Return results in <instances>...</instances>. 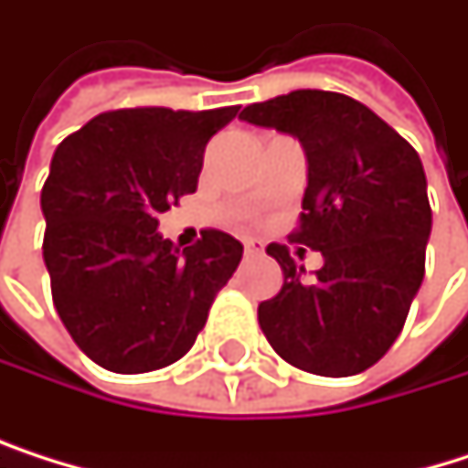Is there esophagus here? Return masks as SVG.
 Masks as SVG:
<instances>
[{"mask_svg": "<svg viewBox=\"0 0 468 468\" xmlns=\"http://www.w3.org/2000/svg\"><path fill=\"white\" fill-rule=\"evenodd\" d=\"M245 253H250V256L261 253V242H256V239H245Z\"/></svg>", "mask_w": 468, "mask_h": 468, "instance_id": "34e87169", "label": "esophagus"}]
</instances>
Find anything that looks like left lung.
Masks as SVG:
<instances>
[{"label":"left lung","instance_id":"1","mask_svg":"<svg viewBox=\"0 0 468 468\" xmlns=\"http://www.w3.org/2000/svg\"><path fill=\"white\" fill-rule=\"evenodd\" d=\"M239 118L301 140L309 185L292 239L325 259L306 278L286 245H270L283 286L259 303V325L292 367L358 375L394 345L425 278L433 215L422 159L369 107L331 90H292Z\"/></svg>","mask_w":468,"mask_h":468}]
</instances>
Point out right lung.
Returning <instances> with one entry per match:
<instances>
[{
    "mask_svg": "<svg viewBox=\"0 0 468 468\" xmlns=\"http://www.w3.org/2000/svg\"><path fill=\"white\" fill-rule=\"evenodd\" d=\"M237 107L101 112L57 145L40 193L54 309L99 367L140 375L179 361L207 325L242 245L207 229L185 250L159 215L196 193L204 148Z\"/></svg>",
    "mask_w": 468,
    "mask_h": 468,
    "instance_id": "add662e5",
    "label": "right lung"
}]
</instances>
